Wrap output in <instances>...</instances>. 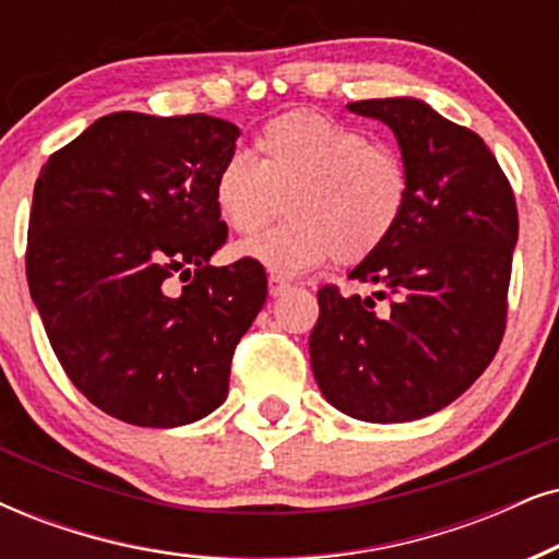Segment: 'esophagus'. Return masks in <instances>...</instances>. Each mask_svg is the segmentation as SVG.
Wrapping results in <instances>:
<instances>
[{
  "label": "esophagus",
  "mask_w": 559,
  "mask_h": 559,
  "mask_svg": "<svg viewBox=\"0 0 559 559\" xmlns=\"http://www.w3.org/2000/svg\"><path fill=\"white\" fill-rule=\"evenodd\" d=\"M267 288H271V296H281L284 292H288V288H292V284H288L284 275L271 273V278H267Z\"/></svg>",
  "instance_id": "obj_1"
}]
</instances>
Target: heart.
<instances>
[{"label":"heart","mask_w":559,"mask_h":559,"mask_svg":"<svg viewBox=\"0 0 559 559\" xmlns=\"http://www.w3.org/2000/svg\"><path fill=\"white\" fill-rule=\"evenodd\" d=\"M258 159L235 152L214 178V206L239 237L281 227L239 247L275 275L332 260L356 265L390 242L409 203L402 154L317 110H292L260 129Z\"/></svg>","instance_id":"b5f03b06"}]
</instances>
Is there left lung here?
<instances>
[{
    "instance_id": "left-lung-1",
    "label": "left lung",
    "mask_w": 559,
    "mask_h": 559,
    "mask_svg": "<svg viewBox=\"0 0 559 559\" xmlns=\"http://www.w3.org/2000/svg\"><path fill=\"white\" fill-rule=\"evenodd\" d=\"M348 108L394 131L409 203L390 242L350 271L371 296H348L335 284L317 292L312 371L328 402L350 418L418 420L467 392L496 358L519 209L496 154L475 131L413 97Z\"/></svg>"
}]
</instances>
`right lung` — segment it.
<instances>
[{
	"instance_id": "1",
	"label": "right lung",
	"mask_w": 559,
	"mask_h": 559,
	"mask_svg": "<svg viewBox=\"0 0 559 559\" xmlns=\"http://www.w3.org/2000/svg\"><path fill=\"white\" fill-rule=\"evenodd\" d=\"M224 118H97L35 180L25 273L72 384L141 428L193 423L227 400L231 356L267 296L252 258L214 267L229 229L216 169Z\"/></svg>"
}]
</instances>
